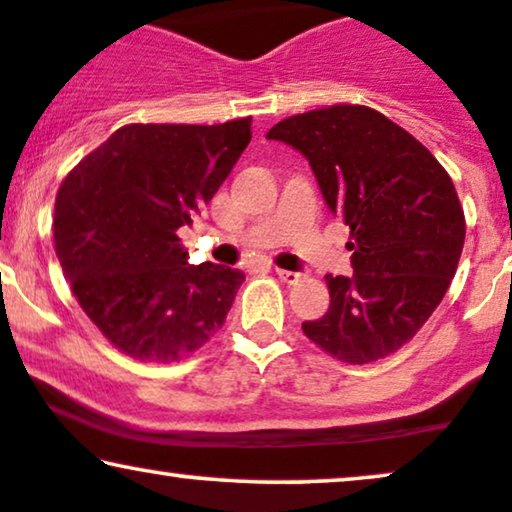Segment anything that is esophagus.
<instances>
[{
    "label": "esophagus",
    "mask_w": 512,
    "mask_h": 512,
    "mask_svg": "<svg viewBox=\"0 0 512 512\" xmlns=\"http://www.w3.org/2000/svg\"><path fill=\"white\" fill-rule=\"evenodd\" d=\"M275 273H277V277H280L282 282H287V285H299V282L304 280V275L292 273V270H280V268H277Z\"/></svg>",
    "instance_id": "34e87169"
}]
</instances>
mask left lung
<instances>
[{"label":"left lung","instance_id":"obj_1","mask_svg":"<svg viewBox=\"0 0 512 512\" xmlns=\"http://www.w3.org/2000/svg\"><path fill=\"white\" fill-rule=\"evenodd\" d=\"M266 137L306 156L325 204L351 230L353 275H327L330 308L301 330L353 365L399 351L441 304L463 251L465 216L449 173L368 106L299 113Z\"/></svg>","mask_w":512,"mask_h":512}]
</instances>
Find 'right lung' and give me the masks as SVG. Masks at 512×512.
Listing matches in <instances>:
<instances>
[{"label": "right lung", "mask_w": 512, "mask_h": 512, "mask_svg": "<svg viewBox=\"0 0 512 512\" xmlns=\"http://www.w3.org/2000/svg\"><path fill=\"white\" fill-rule=\"evenodd\" d=\"M251 118L118 128L61 182L54 246L87 318L140 361L173 363L223 327L242 270L189 266L192 225L246 144Z\"/></svg>", "instance_id": "right-lung-1"}]
</instances>
